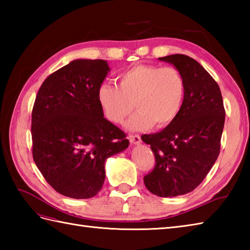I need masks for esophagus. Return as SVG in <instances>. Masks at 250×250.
<instances>
[{
	"instance_id": "esophagus-1",
	"label": "esophagus",
	"mask_w": 250,
	"mask_h": 250,
	"mask_svg": "<svg viewBox=\"0 0 250 250\" xmlns=\"http://www.w3.org/2000/svg\"><path fill=\"white\" fill-rule=\"evenodd\" d=\"M129 140H130V142L132 143V144H140V143L142 142L141 136L137 135V134H135V135H130V136H129Z\"/></svg>"
}]
</instances>
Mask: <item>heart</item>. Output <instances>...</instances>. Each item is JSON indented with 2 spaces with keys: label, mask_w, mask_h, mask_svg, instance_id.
Instances as JSON below:
<instances>
[{
  "label": "heart",
  "mask_w": 250,
  "mask_h": 250,
  "mask_svg": "<svg viewBox=\"0 0 250 250\" xmlns=\"http://www.w3.org/2000/svg\"><path fill=\"white\" fill-rule=\"evenodd\" d=\"M118 86L100 84L98 102L104 116L114 124H122L135 107L128 121L130 130L167 128L176 120L183 108L186 82L176 67L139 64L122 72Z\"/></svg>",
  "instance_id": "b5f03b06"
}]
</instances>
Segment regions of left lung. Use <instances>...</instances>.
Wrapping results in <instances>:
<instances>
[{"instance_id":"left-lung-1","label":"left lung","mask_w":250,"mask_h":250,"mask_svg":"<svg viewBox=\"0 0 250 250\" xmlns=\"http://www.w3.org/2000/svg\"><path fill=\"white\" fill-rule=\"evenodd\" d=\"M159 60L183 74V108L172 125L155 134L142 135L155 153L156 166L144 176L151 193L162 198L193 191L213 167L220 151L226 110L218 83L199 62L186 55Z\"/></svg>"}]
</instances>
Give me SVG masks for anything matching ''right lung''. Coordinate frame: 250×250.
Masks as SVG:
<instances>
[{
  "label": "right lung",
  "instance_id": "1",
  "mask_svg": "<svg viewBox=\"0 0 250 250\" xmlns=\"http://www.w3.org/2000/svg\"><path fill=\"white\" fill-rule=\"evenodd\" d=\"M109 67L104 60H74L47 77L32 109V155L57 192L89 199L102 189L105 160L129 146L125 133L104 118L97 91Z\"/></svg>",
  "mask_w": 250,
  "mask_h": 250
}]
</instances>
